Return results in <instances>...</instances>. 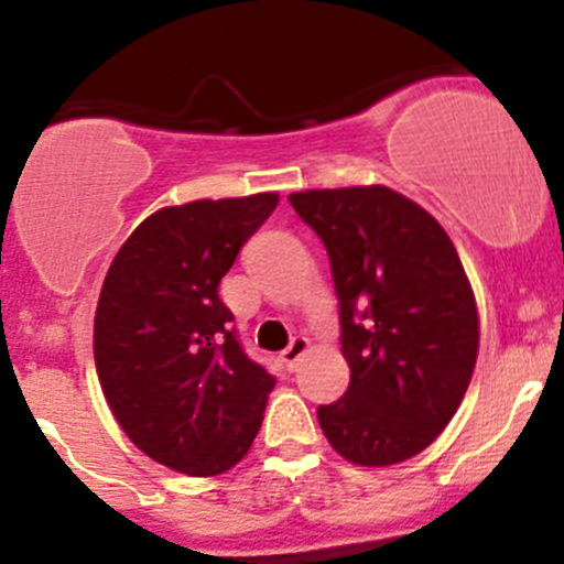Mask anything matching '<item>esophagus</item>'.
<instances>
[{
	"instance_id": "34e87169",
	"label": "esophagus",
	"mask_w": 564,
	"mask_h": 564,
	"mask_svg": "<svg viewBox=\"0 0 564 564\" xmlns=\"http://www.w3.org/2000/svg\"><path fill=\"white\" fill-rule=\"evenodd\" d=\"M305 351H308V338H303V335H294L292 344L281 351V360L286 362L289 371H294V368H297L300 357H303Z\"/></svg>"
}]
</instances>
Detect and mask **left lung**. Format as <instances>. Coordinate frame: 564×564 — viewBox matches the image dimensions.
<instances>
[{"instance_id": "obj_1", "label": "left lung", "mask_w": 564, "mask_h": 564, "mask_svg": "<svg viewBox=\"0 0 564 564\" xmlns=\"http://www.w3.org/2000/svg\"><path fill=\"white\" fill-rule=\"evenodd\" d=\"M329 256L349 388L318 406L329 445L360 466L417 456L460 406L477 305L447 231L384 185L292 193Z\"/></svg>"}]
</instances>
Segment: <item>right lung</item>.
Wrapping results in <instances>:
<instances>
[{"mask_svg":"<svg viewBox=\"0 0 564 564\" xmlns=\"http://www.w3.org/2000/svg\"><path fill=\"white\" fill-rule=\"evenodd\" d=\"M278 207V193L158 209L113 256L95 311V366L141 453L193 477L253 445L275 379L250 360L220 278Z\"/></svg>","mask_w":564,"mask_h":564,"instance_id":"add662e5","label":"right lung"}]
</instances>
